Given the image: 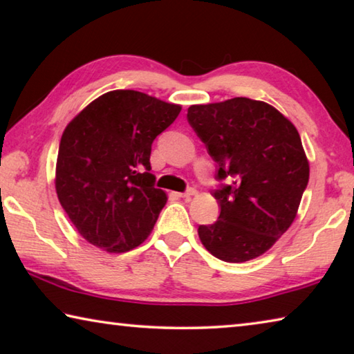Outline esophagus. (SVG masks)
Returning <instances> with one entry per match:
<instances>
[{
	"instance_id": "1",
	"label": "esophagus",
	"mask_w": 354,
	"mask_h": 354,
	"mask_svg": "<svg viewBox=\"0 0 354 354\" xmlns=\"http://www.w3.org/2000/svg\"><path fill=\"white\" fill-rule=\"evenodd\" d=\"M192 195H195V189H187L185 192H179L178 196H181V198H190Z\"/></svg>"
}]
</instances>
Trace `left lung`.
<instances>
[{
	"mask_svg": "<svg viewBox=\"0 0 354 354\" xmlns=\"http://www.w3.org/2000/svg\"><path fill=\"white\" fill-rule=\"evenodd\" d=\"M187 122L217 164L212 192L220 215L200 225L212 256L245 262L266 253L295 220L309 181V162L297 128L273 106L243 97L195 104Z\"/></svg>",
	"mask_w": 354,
	"mask_h": 354,
	"instance_id": "1",
	"label": "left lung"
}]
</instances>
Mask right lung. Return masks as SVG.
Here are the masks:
<instances>
[{
    "label": "right lung",
    "instance_id": "obj_1",
    "mask_svg": "<svg viewBox=\"0 0 354 354\" xmlns=\"http://www.w3.org/2000/svg\"><path fill=\"white\" fill-rule=\"evenodd\" d=\"M181 106L136 91L92 101L65 128L56 164V192L88 243L124 253L149 236L167 203L154 187L149 154L156 137Z\"/></svg>",
    "mask_w": 354,
    "mask_h": 354
}]
</instances>
